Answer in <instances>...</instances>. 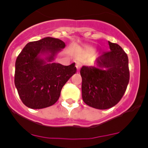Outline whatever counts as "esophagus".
Returning a JSON list of instances; mask_svg holds the SVG:
<instances>
[{"label":"esophagus","instance_id":"obj_1","mask_svg":"<svg viewBox=\"0 0 148 148\" xmlns=\"http://www.w3.org/2000/svg\"><path fill=\"white\" fill-rule=\"evenodd\" d=\"M82 64L80 62V61H76V64H75V66H76L77 70H80V68H81V66H82Z\"/></svg>","mask_w":148,"mask_h":148}]
</instances>
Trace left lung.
<instances>
[{
    "label": "left lung",
    "mask_w": 148,
    "mask_h": 148,
    "mask_svg": "<svg viewBox=\"0 0 148 148\" xmlns=\"http://www.w3.org/2000/svg\"><path fill=\"white\" fill-rule=\"evenodd\" d=\"M108 44L110 51L99 54L95 66H83L80 71L84 102L95 109L118 104L130 79L127 55L119 44Z\"/></svg>",
    "instance_id": "left-lung-1"
}]
</instances>
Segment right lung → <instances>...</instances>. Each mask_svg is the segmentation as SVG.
Wrapping results in <instances>:
<instances>
[{"mask_svg": "<svg viewBox=\"0 0 148 148\" xmlns=\"http://www.w3.org/2000/svg\"><path fill=\"white\" fill-rule=\"evenodd\" d=\"M65 46L60 39L47 37L28 43L18 55L15 85L27 107L42 109L53 105L63 86L76 73L75 63L64 66L53 62Z\"/></svg>", "mask_w": 148, "mask_h": 148, "instance_id": "right-lung-1", "label": "right lung"}]
</instances>
